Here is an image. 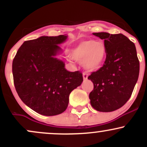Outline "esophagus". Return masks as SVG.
I'll return each instance as SVG.
<instances>
[{
    "mask_svg": "<svg viewBox=\"0 0 147 147\" xmlns=\"http://www.w3.org/2000/svg\"><path fill=\"white\" fill-rule=\"evenodd\" d=\"M88 73H86V72H83V78L84 79H88Z\"/></svg>",
    "mask_w": 147,
    "mask_h": 147,
    "instance_id": "34e87169",
    "label": "esophagus"
}]
</instances>
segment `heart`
I'll return each instance as SVG.
<instances>
[{
    "mask_svg": "<svg viewBox=\"0 0 147 147\" xmlns=\"http://www.w3.org/2000/svg\"><path fill=\"white\" fill-rule=\"evenodd\" d=\"M70 55L78 61H83L89 70H97L102 66L106 58V48L103 42L94 40H84L72 48Z\"/></svg>",
    "mask_w": 147,
    "mask_h": 147,
    "instance_id": "obj_1",
    "label": "heart"
}]
</instances>
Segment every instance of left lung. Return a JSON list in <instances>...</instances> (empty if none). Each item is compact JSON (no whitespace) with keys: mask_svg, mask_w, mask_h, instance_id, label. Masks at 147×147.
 I'll return each instance as SVG.
<instances>
[{"mask_svg":"<svg viewBox=\"0 0 147 147\" xmlns=\"http://www.w3.org/2000/svg\"><path fill=\"white\" fill-rule=\"evenodd\" d=\"M93 35L104 41L106 58L103 66L88 77L94 85L89 98L95 110L111 112L131 97L139 76L140 62L135 44L122 34Z\"/></svg>","mask_w":147,"mask_h":147,"instance_id":"left-lung-1","label":"left lung"}]
</instances>
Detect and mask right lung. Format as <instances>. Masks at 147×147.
Segmentation results:
<instances>
[{
    "mask_svg": "<svg viewBox=\"0 0 147 147\" xmlns=\"http://www.w3.org/2000/svg\"><path fill=\"white\" fill-rule=\"evenodd\" d=\"M67 36H41L26 41L18 49L12 63L15 88L25 104L46 116L61 114L68 105L70 92L83 82L79 70L69 72L55 56L58 44Z\"/></svg>",
    "mask_w": 147,
    "mask_h": 147,
    "instance_id": "1",
    "label": "right lung"
}]
</instances>
